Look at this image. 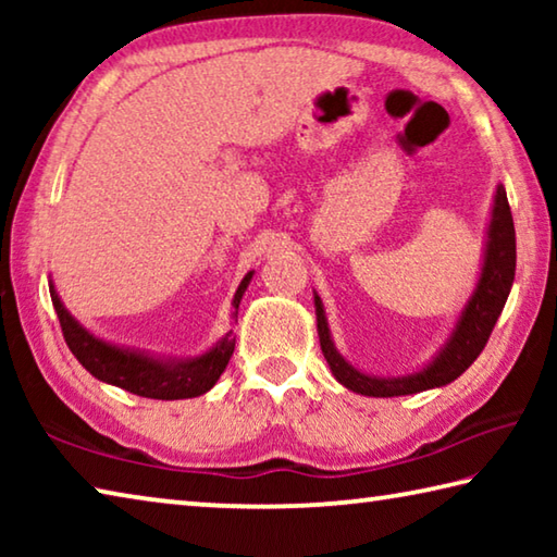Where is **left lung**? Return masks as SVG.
<instances>
[{"label":"left lung","mask_w":557,"mask_h":557,"mask_svg":"<svg viewBox=\"0 0 557 557\" xmlns=\"http://www.w3.org/2000/svg\"><path fill=\"white\" fill-rule=\"evenodd\" d=\"M516 275V231H513V215L511 206L506 199V188H496L492 223H488V240H486V256L479 285L471 295L469 305L461 312L459 322L451 332L447 346L442 348L440 356L432 361L428 369L418 373L403 375V379H375V375H366L356 371L351 363L344 361V356L336 351L332 336H329V324L324 317L322 299L314 295L317 307V329H319V344H322V354L326 358L329 369H332L334 379L346 385L348 391L371 395V398H393V395H410L428 388H440L455 379H459L476 356L484 351L488 336L494 332V324L508 299Z\"/></svg>","instance_id":"left-lung-1"}]
</instances>
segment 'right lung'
Segmentation results:
<instances>
[{"label": "right lung", "instance_id": "1", "mask_svg": "<svg viewBox=\"0 0 557 557\" xmlns=\"http://www.w3.org/2000/svg\"><path fill=\"white\" fill-rule=\"evenodd\" d=\"M250 277L252 272L243 277L238 292H235V309L240 305L243 292L250 285ZM49 289L53 309L55 314H59L65 344H69L73 356L83 363V369L96 375L98 381L117 385L122 391L143 395V398L182 400L203 395L221 379V373L225 371V366H228L233 356V332L225 334L211 351H206L199 358H188V361H159V358H149L145 354L127 351V348H117L88 334L86 329L65 312L63 301L55 295L53 285H49Z\"/></svg>", "mask_w": 557, "mask_h": 557}]
</instances>
